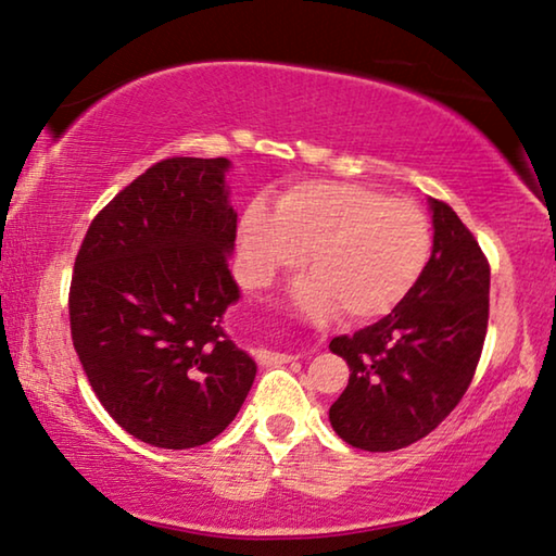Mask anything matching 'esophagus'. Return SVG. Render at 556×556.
I'll list each match as a JSON object with an SVG mask.
<instances>
[{"label": "esophagus", "mask_w": 556, "mask_h": 556, "mask_svg": "<svg viewBox=\"0 0 556 556\" xmlns=\"http://www.w3.org/2000/svg\"><path fill=\"white\" fill-rule=\"evenodd\" d=\"M256 359H260V364H267V367H277V364H285V362L294 359V357H292V354H285V352L262 350L260 354H256Z\"/></svg>", "instance_id": "obj_1"}]
</instances>
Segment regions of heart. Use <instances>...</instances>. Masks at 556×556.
I'll use <instances>...</instances> for the list:
<instances>
[{"mask_svg":"<svg viewBox=\"0 0 556 556\" xmlns=\"http://www.w3.org/2000/svg\"><path fill=\"white\" fill-rule=\"evenodd\" d=\"M294 289L306 319L350 321L394 312L425 275L432 227L419 204L359 181H302L279 197L277 212L252 202L239 222V262L250 287L304 267Z\"/></svg>","mask_w":556,"mask_h":556,"instance_id":"1","label":"heart"}]
</instances>
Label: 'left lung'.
I'll use <instances>...</instances> for the list:
<instances>
[{"label":"left lung","mask_w":556,"mask_h":556,"mask_svg":"<svg viewBox=\"0 0 556 556\" xmlns=\"http://www.w3.org/2000/svg\"><path fill=\"white\" fill-rule=\"evenodd\" d=\"M434 244L419 285L394 312L329 350L350 384L329 407L331 429L364 452L427 437L471 384L490 321V264L450 204L429 199Z\"/></svg>","instance_id":"obj_1"}]
</instances>
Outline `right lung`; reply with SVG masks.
Instances as JSON below:
<instances>
[{"instance_id": "add662e5", "label": "right lung", "mask_w": 556, "mask_h": 556, "mask_svg": "<svg viewBox=\"0 0 556 556\" xmlns=\"http://www.w3.org/2000/svg\"><path fill=\"white\" fill-rule=\"evenodd\" d=\"M229 167L156 162L97 214L74 262L70 325L89 384L124 432L162 450L225 432L256 375L225 331L239 302Z\"/></svg>"}]
</instances>
